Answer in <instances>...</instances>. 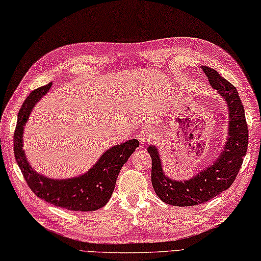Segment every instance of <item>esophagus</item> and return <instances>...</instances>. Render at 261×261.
<instances>
[{
  "label": "esophagus",
  "mask_w": 261,
  "mask_h": 261,
  "mask_svg": "<svg viewBox=\"0 0 261 261\" xmlns=\"http://www.w3.org/2000/svg\"><path fill=\"white\" fill-rule=\"evenodd\" d=\"M138 139L140 141V143L142 144V146H146V144H148L149 142H151L152 140V134L150 133V132H148L146 129H142L139 133V136Z\"/></svg>",
  "instance_id": "34e87169"
}]
</instances>
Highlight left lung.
<instances>
[{
	"mask_svg": "<svg viewBox=\"0 0 261 261\" xmlns=\"http://www.w3.org/2000/svg\"><path fill=\"white\" fill-rule=\"evenodd\" d=\"M209 83L224 100L228 111L227 139L219 156L189 179L170 178L162 164L159 148L148 147L151 157V184L155 193L162 201L178 207H189L207 202L208 200L227 191L232 185L243 163L249 143V133L245 120L244 106L236 88L219 72L202 66Z\"/></svg>",
	"mask_w": 261,
	"mask_h": 261,
	"instance_id": "obj_1",
	"label": "left lung"
}]
</instances>
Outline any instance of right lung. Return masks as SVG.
<instances>
[{"label": "right lung", "instance_id": "add662e5", "mask_svg": "<svg viewBox=\"0 0 261 261\" xmlns=\"http://www.w3.org/2000/svg\"><path fill=\"white\" fill-rule=\"evenodd\" d=\"M50 87L52 83H48L32 91L19 110L14 135L16 162L29 187L38 198L68 211H97L109 202L119 172L139 147V141L128 140L109 148L90 169L79 176L60 179L39 173L30 164L23 148L24 128L33 108L49 91Z\"/></svg>", "mask_w": 261, "mask_h": 261}]
</instances>
